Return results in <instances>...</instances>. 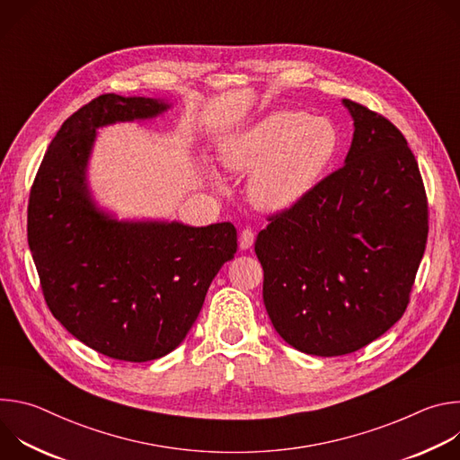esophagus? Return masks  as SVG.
<instances>
[{
    "label": "esophagus",
    "instance_id": "1",
    "mask_svg": "<svg viewBox=\"0 0 460 460\" xmlns=\"http://www.w3.org/2000/svg\"><path fill=\"white\" fill-rule=\"evenodd\" d=\"M254 242V231L251 227H245L242 233H240V249L245 251V249H251Z\"/></svg>",
    "mask_w": 460,
    "mask_h": 460
}]
</instances>
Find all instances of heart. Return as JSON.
I'll list each match as a JSON object with an SVG mask.
<instances>
[{
	"label": "heart",
	"instance_id": "heart-1",
	"mask_svg": "<svg viewBox=\"0 0 460 460\" xmlns=\"http://www.w3.org/2000/svg\"><path fill=\"white\" fill-rule=\"evenodd\" d=\"M337 144V130L327 119L284 109L231 137L220 149V160L233 172L254 168L249 180L252 204L284 211L316 185Z\"/></svg>",
	"mask_w": 460,
	"mask_h": 460
}]
</instances>
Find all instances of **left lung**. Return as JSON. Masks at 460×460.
Instances as JSON below:
<instances>
[{
    "instance_id": "obj_1",
    "label": "left lung",
    "mask_w": 460,
    "mask_h": 460,
    "mask_svg": "<svg viewBox=\"0 0 460 460\" xmlns=\"http://www.w3.org/2000/svg\"><path fill=\"white\" fill-rule=\"evenodd\" d=\"M346 164L289 209L268 217L254 252L277 333L316 357L353 353L401 320L428 240V199L401 130L344 100Z\"/></svg>"
}]
</instances>
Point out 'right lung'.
I'll return each instance as SVG.
<instances>
[{
  "mask_svg": "<svg viewBox=\"0 0 460 460\" xmlns=\"http://www.w3.org/2000/svg\"><path fill=\"white\" fill-rule=\"evenodd\" d=\"M167 107L112 93L94 98L63 121L29 196L27 238L50 313L85 346L125 362L180 346L238 247L231 222H118L96 209L85 181L96 128Z\"/></svg>",
  "mask_w": 460,
  "mask_h": 460,
  "instance_id": "add662e5",
  "label": "right lung"
}]
</instances>
